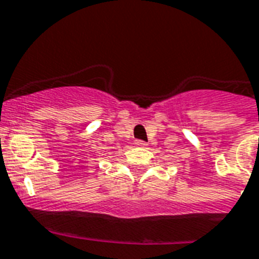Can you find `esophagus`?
<instances>
[{"instance_id":"esophagus-1","label":"esophagus","mask_w":259,"mask_h":259,"mask_svg":"<svg viewBox=\"0 0 259 259\" xmlns=\"http://www.w3.org/2000/svg\"><path fill=\"white\" fill-rule=\"evenodd\" d=\"M134 145H136V146H138V148H146V146H148V145L145 144L144 141H140V140H137L136 142H134Z\"/></svg>"}]
</instances>
